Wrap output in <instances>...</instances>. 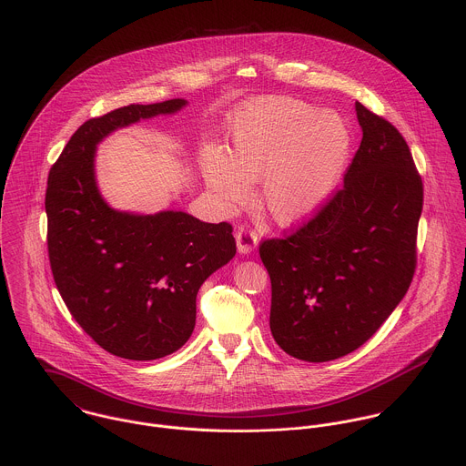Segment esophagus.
I'll return each instance as SVG.
<instances>
[{
    "mask_svg": "<svg viewBox=\"0 0 466 466\" xmlns=\"http://www.w3.org/2000/svg\"><path fill=\"white\" fill-rule=\"evenodd\" d=\"M236 243H238L239 254H250L258 247V234L245 227H239L236 230Z\"/></svg>",
    "mask_w": 466,
    "mask_h": 466,
    "instance_id": "34e87169",
    "label": "esophagus"
}]
</instances>
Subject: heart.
Returning a JSON list of instances; mask_svg holds the SVG:
<instances>
[{
	"instance_id": "b5f03b06",
	"label": "heart",
	"mask_w": 466,
	"mask_h": 466,
	"mask_svg": "<svg viewBox=\"0 0 466 466\" xmlns=\"http://www.w3.org/2000/svg\"><path fill=\"white\" fill-rule=\"evenodd\" d=\"M228 151L207 146L205 187L225 212L252 201L282 227L311 218L333 194L348 166L353 131L337 111L291 96H267L238 107L227 122Z\"/></svg>"
}]
</instances>
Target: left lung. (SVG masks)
I'll return each instance as SVG.
<instances>
[{"mask_svg":"<svg viewBox=\"0 0 466 466\" xmlns=\"http://www.w3.org/2000/svg\"><path fill=\"white\" fill-rule=\"evenodd\" d=\"M355 109L362 142L344 187L291 236L259 247L274 340L306 362L340 359L370 340L416 268L421 178L400 131L360 102Z\"/></svg>","mask_w":466,"mask_h":466,"instance_id":"1","label":"left lung"}]
</instances>
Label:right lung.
<instances>
[{
  "label": "right lung",
  "mask_w": 466,
  "mask_h": 466,
  "mask_svg": "<svg viewBox=\"0 0 466 466\" xmlns=\"http://www.w3.org/2000/svg\"><path fill=\"white\" fill-rule=\"evenodd\" d=\"M184 106L186 98L129 104L90 118L48 175L46 239L56 286L95 342L127 360L178 351L196 324L199 286L236 256L230 223H205L182 210L122 212L98 192L96 144Z\"/></svg>",
  "instance_id": "add662e5"
}]
</instances>
